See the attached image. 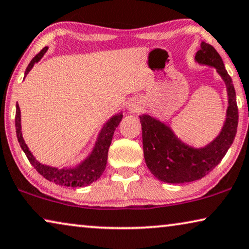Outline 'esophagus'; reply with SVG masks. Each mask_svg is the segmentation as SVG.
Here are the masks:
<instances>
[{"mask_svg": "<svg viewBox=\"0 0 249 249\" xmlns=\"http://www.w3.org/2000/svg\"><path fill=\"white\" fill-rule=\"evenodd\" d=\"M131 111H132V112H138V111L140 110V106H139V104L138 103H135V104H132V106H131V109H130Z\"/></svg>", "mask_w": 249, "mask_h": 249, "instance_id": "34e87169", "label": "esophagus"}]
</instances>
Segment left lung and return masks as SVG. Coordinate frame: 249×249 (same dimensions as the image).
<instances>
[{"label": "left lung", "mask_w": 249, "mask_h": 249, "mask_svg": "<svg viewBox=\"0 0 249 249\" xmlns=\"http://www.w3.org/2000/svg\"><path fill=\"white\" fill-rule=\"evenodd\" d=\"M199 64L217 68L228 92V110L223 128L217 138L203 148H192L176 138L171 129L160 121L140 116L142 129L143 156L147 167L160 181L187 183L202 178L220 163L235 139L238 125V107L232 80L227 73L217 50L203 41L196 53Z\"/></svg>", "instance_id": "left-lung-1"}]
</instances>
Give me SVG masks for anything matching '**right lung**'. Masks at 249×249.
<instances>
[{"label":"right lung","mask_w":249,"mask_h":249,"mask_svg":"<svg viewBox=\"0 0 249 249\" xmlns=\"http://www.w3.org/2000/svg\"><path fill=\"white\" fill-rule=\"evenodd\" d=\"M47 47L41 50L40 53H37L30 64L28 65L26 73L27 75L29 71L34 67L35 63H38L41 59V57L45 55L47 52ZM122 119V114L119 113L117 116H113L109 121L104 124V127L101 130L98 142L95 143L94 149H93L92 154L83 161L81 165H78L75 168L70 169H58L56 167H50L47 165H42L39 163L38 160H36L34 155L30 153L28 146L24 142L22 133H21V114H20V107L17 104V111H16V129H17V137L18 142H19L21 148L24 151L26 156L28 157L29 161H30L32 166L36 168L39 174L44 176L46 179H48L50 182H53L55 184L64 185V186H71V187H76V186H86L91 183L95 182L96 179L100 178V176L102 175L107 166V151H109V147L112 142V137L114 130L120 124Z\"/></svg>","instance_id":"right-lung-1"}]
</instances>
